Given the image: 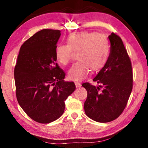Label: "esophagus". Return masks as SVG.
Here are the masks:
<instances>
[{
	"mask_svg": "<svg viewBox=\"0 0 148 148\" xmlns=\"http://www.w3.org/2000/svg\"><path fill=\"white\" fill-rule=\"evenodd\" d=\"M74 83H75V85H76V87H79L81 86V83H80V82H75Z\"/></svg>",
	"mask_w": 148,
	"mask_h": 148,
	"instance_id": "obj_1",
	"label": "esophagus"
}]
</instances>
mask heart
Wrapping results in <instances>:
<instances>
[{
	"label": "heart",
	"instance_id": "obj_1",
	"mask_svg": "<svg viewBox=\"0 0 148 148\" xmlns=\"http://www.w3.org/2000/svg\"><path fill=\"white\" fill-rule=\"evenodd\" d=\"M66 42L67 45H57L56 57L59 62L66 65L71 61L73 51L77 52L78 61L72 65L69 72L71 79H84L91 69L97 71L106 64L110 45L104 34L96 32H73L69 35Z\"/></svg>",
	"mask_w": 148,
	"mask_h": 148
}]
</instances>
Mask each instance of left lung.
Returning <instances> with one entry per match:
<instances>
[{
  "instance_id": "8db88e82",
  "label": "left lung",
  "mask_w": 148,
  "mask_h": 148,
  "mask_svg": "<svg viewBox=\"0 0 148 148\" xmlns=\"http://www.w3.org/2000/svg\"><path fill=\"white\" fill-rule=\"evenodd\" d=\"M110 53L106 64L92 81L82 84L87 91L85 112L95 121L107 123L117 119L123 112L133 85L131 59L121 38L112 32L108 36Z\"/></svg>"
}]
</instances>
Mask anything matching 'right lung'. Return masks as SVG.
Segmentation results:
<instances>
[{
  "instance_id": "add662e5",
  "label": "right lung",
  "mask_w": 148,
  "mask_h": 148,
  "mask_svg": "<svg viewBox=\"0 0 148 148\" xmlns=\"http://www.w3.org/2000/svg\"><path fill=\"white\" fill-rule=\"evenodd\" d=\"M59 30L43 29L21 46L14 69L18 103L34 121L49 123L61 117L64 101L76 89L65 82V72L56 62Z\"/></svg>"
}]
</instances>
